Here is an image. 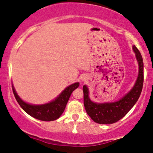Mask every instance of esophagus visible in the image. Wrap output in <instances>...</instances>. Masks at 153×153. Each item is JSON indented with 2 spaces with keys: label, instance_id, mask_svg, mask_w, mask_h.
<instances>
[{
  "label": "esophagus",
  "instance_id": "esophagus-1",
  "mask_svg": "<svg viewBox=\"0 0 153 153\" xmlns=\"http://www.w3.org/2000/svg\"><path fill=\"white\" fill-rule=\"evenodd\" d=\"M86 81V78H82V81Z\"/></svg>",
  "mask_w": 153,
  "mask_h": 153
}]
</instances>
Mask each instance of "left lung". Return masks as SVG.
I'll use <instances>...</instances> for the list:
<instances>
[{
    "mask_svg": "<svg viewBox=\"0 0 153 153\" xmlns=\"http://www.w3.org/2000/svg\"><path fill=\"white\" fill-rule=\"evenodd\" d=\"M133 51L139 64V75L135 85L128 94L117 102L97 103L90 100L89 89L84 85L83 91V104L86 113L91 120L99 124H112L117 123L128 114L133 107L140 96L144 83V64L139 50L135 45L133 46Z\"/></svg>",
    "mask_w": 153,
    "mask_h": 153,
    "instance_id": "8db88e82",
    "label": "left lung"
}]
</instances>
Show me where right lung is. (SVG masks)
Masks as SVG:
<instances>
[{
  "instance_id": "add662e5",
  "label": "right lung",
  "mask_w": 153,
  "mask_h": 153,
  "mask_svg": "<svg viewBox=\"0 0 153 153\" xmlns=\"http://www.w3.org/2000/svg\"><path fill=\"white\" fill-rule=\"evenodd\" d=\"M78 86L79 83H75L67 86L54 100L43 105H31L27 103L17 95L13 85L12 90L19 105L28 114L39 120L48 122L53 121L60 117L65 109L72 92Z\"/></svg>"
}]
</instances>
